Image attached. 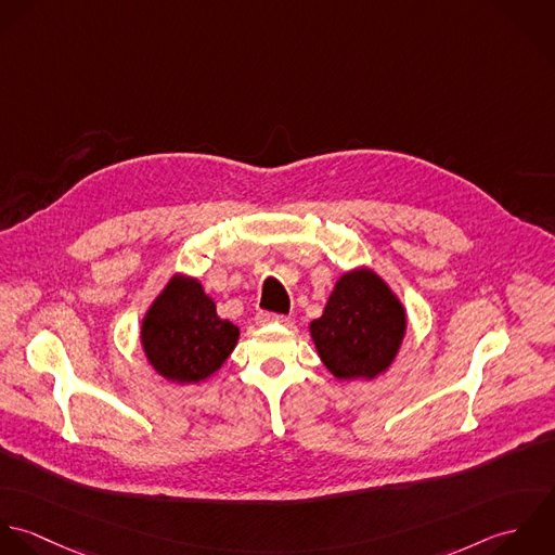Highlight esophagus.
Wrapping results in <instances>:
<instances>
[{
	"label": "esophagus",
	"instance_id": "obj_1",
	"mask_svg": "<svg viewBox=\"0 0 555 555\" xmlns=\"http://www.w3.org/2000/svg\"><path fill=\"white\" fill-rule=\"evenodd\" d=\"M255 322L259 324V326H266V324H285V322H289V318L287 315H281V313H270V311H259L257 313V318H255Z\"/></svg>",
	"mask_w": 555,
	"mask_h": 555
}]
</instances>
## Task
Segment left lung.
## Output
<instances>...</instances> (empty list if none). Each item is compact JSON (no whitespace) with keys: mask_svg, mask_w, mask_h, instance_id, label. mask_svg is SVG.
<instances>
[{"mask_svg":"<svg viewBox=\"0 0 555 555\" xmlns=\"http://www.w3.org/2000/svg\"><path fill=\"white\" fill-rule=\"evenodd\" d=\"M405 333V311L371 270L338 279L326 311L311 324L315 347L338 379H373L388 369Z\"/></svg>","mask_w":555,"mask_h":555,"instance_id":"1","label":"left lung"}]
</instances>
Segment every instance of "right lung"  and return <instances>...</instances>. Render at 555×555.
Instances as JSON below:
<instances>
[{"instance_id": "1", "label": "right lung", "mask_w": 555, "mask_h": 555, "mask_svg": "<svg viewBox=\"0 0 555 555\" xmlns=\"http://www.w3.org/2000/svg\"><path fill=\"white\" fill-rule=\"evenodd\" d=\"M240 331L217 315L195 279H173L150 307L141 340L152 366L167 379L197 384L233 351Z\"/></svg>"}]
</instances>
